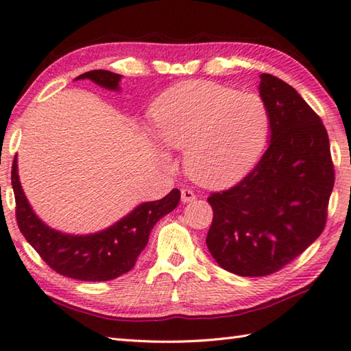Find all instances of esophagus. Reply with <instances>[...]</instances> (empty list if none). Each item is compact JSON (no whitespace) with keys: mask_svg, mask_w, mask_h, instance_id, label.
<instances>
[{"mask_svg":"<svg viewBox=\"0 0 351 351\" xmlns=\"http://www.w3.org/2000/svg\"><path fill=\"white\" fill-rule=\"evenodd\" d=\"M196 199V195L192 192L190 189H182L181 190V201L186 204V202H192Z\"/></svg>","mask_w":351,"mask_h":351,"instance_id":"1","label":"esophagus"}]
</instances>
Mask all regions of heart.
Returning <instances> with one entry per match:
<instances>
[{
  "label": "heart",
  "mask_w": 351,
  "mask_h": 351,
  "mask_svg": "<svg viewBox=\"0 0 351 351\" xmlns=\"http://www.w3.org/2000/svg\"><path fill=\"white\" fill-rule=\"evenodd\" d=\"M156 138L184 152L193 181L227 187L244 178L263 154L269 112L254 93L189 81L164 92L152 110Z\"/></svg>",
  "instance_id": "heart-1"
}]
</instances>
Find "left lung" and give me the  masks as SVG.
Returning a JSON list of instances; mask_svg holds the SVG:
<instances>
[{
    "label": "left lung",
    "instance_id": "left-lung-1",
    "mask_svg": "<svg viewBox=\"0 0 351 351\" xmlns=\"http://www.w3.org/2000/svg\"><path fill=\"white\" fill-rule=\"evenodd\" d=\"M259 95L269 112L270 144L237 186L212 193L208 252L239 276L281 270L319 238L335 186L326 127L301 95L270 73Z\"/></svg>",
    "mask_w": 351,
    "mask_h": 351
}]
</instances>
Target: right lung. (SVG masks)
Returning <instances> with one entry per match:
<instances>
[{"label": "right lung", "mask_w": 351, "mask_h": 351, "mask_svg": "<svg viewBox=\"0 0 351 351\" xmlns=\"http://www.w3.org/2000/svg\"><path fill=\"white\" fill-rule=\"evenodd\" d=\"M86 78L109 90H119L121 75L109 70H90L76 80ZM12 187L18 227L44 263L62 276L92 282L110 281L132 270L147 245L152 228L181 199L180 190L173 189L162 199L143 202L106 230L78 237L53 230L34 213L20 184L16 156L12 164Z\"/></svg>", "instance_id": "add662e5"}]
</instances>
